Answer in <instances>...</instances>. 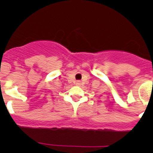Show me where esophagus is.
Wrapping results in <instances>:
<instances>
[{
  "mask_svg": "<svg viewBox=\"0 0 153 153\" xmlns=\"http://www.w3.org/2000/svg\"><path fill=\"white\" fill-rule=\"evenodd\" d=\"M75 84H76V86H81V81H77L76 83H75Z\"/></svg>",
  "mask_w": 153,
  "mask_h": 153,
  "instance_id": "esophagus-1",
  "label": "esophagus"
}]
</instances>
